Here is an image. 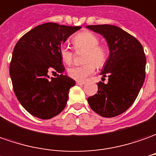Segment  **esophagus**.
Wrapping results in <instances>:
<instances>
[{
    "mask_svg": "<svg viewBox=\"0 0 156 156\" xmlns=\"http://www.w3.org/2000/svg\"><path fill=\"white\" fill-rule=\"evenodd\" d=\"M85 83H86L85 81H79V80H77V81H76V84L79 85V86H81V85H84Z\"/></svg>",
    "mask_w": 156,
    "mask_h": 156,
    "instance_id": "1",
    "label": "esophagus"
}]
</instances>
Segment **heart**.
Instances as JSON below:
<instances>
[{
  "label": "heart",
  "mask_w": 156,
  "mask_h": 156,
  "mask_svg": "<svg viewBox=\"0 0 156 156\" xmlns=\"http://www.w3.org/2000/svg\"><path fill=\"white\" fill-rule=\"evenodd\" d=\"M72 42L76 51H86L84 62L87 63L82 66H74L68 69V74L76 80H84L87 76L95 71V66H103L108 58V51L106 47L99 45L100 39L98 36L90 31H83L76 35ZM60 57L65 64H71L74 59V52L70 47L63 45L60 47ZM93 62V64L92 63Z\"/></svg>",
  "instance_id": "b5f03b06"
}]
</instances>
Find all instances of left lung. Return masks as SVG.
<instances>
[{
    "label": "left lung",
    "instance_id": "obj_1",
    "mask_svg": "<svg viewBox=\"0 0 156 156\" xmlns=\"http://www.w3.org/2000/svg\"><path fill=\"white\" fill-rule=\"evenodd\" d=\"M101 35L109 50L100 75L108 83L99 81L95 95L87 98L91 109L101 116L115 117L129 109L137 98L145 79L146 58L141 43L133 35L115 25H88Z\"/></svg>",
    "mask_w": 156,
    "mask_h": 156
}]
</instances>
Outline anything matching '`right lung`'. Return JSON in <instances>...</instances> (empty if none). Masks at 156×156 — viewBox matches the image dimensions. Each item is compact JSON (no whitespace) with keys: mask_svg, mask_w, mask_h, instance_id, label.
Segmentation results:
<instances>
[{"mask_svg":"<svg viewBox=\"0 0 156 156\" xmlns=\"http://www.w3.org/2000/svg\"><path fill=\"white\" fill-rule=\"evenodd\" d=\"M80 26L47 23L38 25L17 42L10 64L15 95L32 115L47 120L66 106L69 92L76 81L68 76L60 57V47ZM58 73L57 77L48 73Z\"/></svg>","mask_w":156,"mask_h":156,"instance_id":"1","label":"right lung"}]
</instances>
